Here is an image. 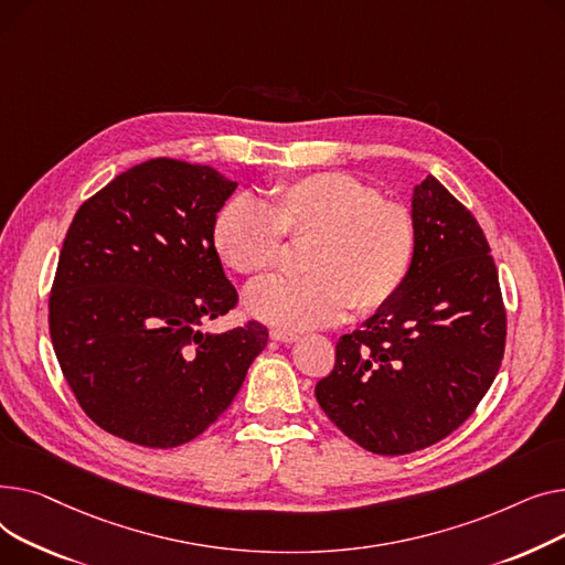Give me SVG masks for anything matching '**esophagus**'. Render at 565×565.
I'll list each match as a JSON object with an SVG mask.
<instances>
[{
	"label": "esophagus",
	"instance_id": "1",
	"mask_svg": "<svg viewBox=\"0 0 565 565\" xmlns=\"http://www.w3.org/2000/svg\"><path fill=\"white\" fill-rule=\"evenodd\" d=\"M271 340H276V342H285V344H291V342H296V340H298V335H296V333H291V330H285V328H274V330H271Z\"/></svg>",
	"mask_w": 565,
	"mask_h": 565
}]
</instances>
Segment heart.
I'll use <instances>...</instances> for the list:
<instances>
[{"label":"heart","instance_id":"heart-1","mask_svg":"<svg viewBox=\"0 0 565 565\" xmlns=\"http://www.w3.org/2000/svg\"><path fill=\"white\" fill-rule=\"evenodd\" d=\"M287 242L306 244L298 278L248 289L246 310L267 323L306 330L340 321L349 308L374 315L406 287L419 246L413 212L349 173L278 182L264 203L235 195L214 221L221 259L242 276L276 271Z\"/></svg>","mask_w":565,"mask_h":565}]
</instances>
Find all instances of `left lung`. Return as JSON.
I'll list each match as a JSON object with an SVG mask.
<instances>
[{
	"mask_svg": "<svg viewBox=\"0 0 565 565\" xmlns=\"http://www.w3.org/2000/svg\"><path fill=\"white\" fill-rule=\"evenodd\" d=\"M419 246L390 306L342 335L315 387L321 411L355 445L404 456L447 438L492 385L507 308L475 214L428 175L413 191Z\"/></svg>",
	"mask_w": 565,
	"mask_h": 565,
	"instance_id": "left-lung-1",
	"label": "left lung"
}]
</instances>
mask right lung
Returning a JSON list of instances; mask_svg holds the SVG:
<instances>
[{
    "label": "right lung",
    "mask_w": 565,
    "mask_h": 565,
    "mask_svg": "<svg viewBox=\"0 0 565 565\" xmlns=\"http://www.w3.org/2000/svg\"><path fill=\"white\" fill-rule=\"evenodd\" d=\"M237 182L212 166L148 159L77 210L50 294V338L82 411L152 449L198 438L235 399L269 330L201 326L237 308L214 246Z\"/></svg>",
    "instance_id": "add662e5"
}]
</instances>
